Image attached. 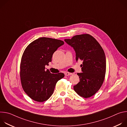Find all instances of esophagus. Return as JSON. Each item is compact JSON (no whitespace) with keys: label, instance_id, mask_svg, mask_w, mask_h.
Segmentation results:
<instances>
[{"label":"esophagus","instance_id":"obj_1","mask_svg":"<svg viewBox=\"0 0 127 127\" xmlns=\"http://www.w3.org/2000/svg\"><path fill=\"white\" fill-rule=\"evenodd\" d=\"M72 73H69V72H66L65 73V75L66 76H69V75H72Z\"/></svg>","mask_w":127,"mask_h":127}]
</instances>
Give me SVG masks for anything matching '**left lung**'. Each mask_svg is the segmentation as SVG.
Here are the masks:
<instances>
[{
	"label": "left lung",
	"mask_w": 127,
	"mask_h": 127,
	"mask_svg": "<svg viewBox=\"0 0 127 127\" xmlns=\"http://www.w3.org/2000/svg\"><path fill=\"white\" fill-rule=\"evenodd\" d=\"M65 42L73 47L76 60L83 61L81 73H78L80 81L73 86L75 92L84 98L94 95L101 86L106 71V58L103 49L91 35H74Z\"/></svg>",
	"instance_id": "obj_1"
}]
</instances>
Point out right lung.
<instances>
[{"mask_svg":"<svg viewBox=\"0 0 127 127\" xmlns=\"http://www.w3.org/2000/svg\"><path fill=\"white\" fill-rule=\"evenodd\" d=\"M64 44L61 40L42 37L26 48L20 66L21 80L25 92L34 101L48 99L57 81L64 77V73L53 74L45 69V66L52 61L53 53Z\"/></svg>","mask_w":127,"mask_h":127,"instance_id":"obj_1","label":"right lung"}]
</instances>
